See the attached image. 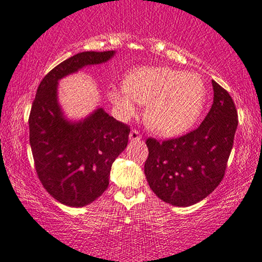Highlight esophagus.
<instances>
[{
	"label": "esophagus",
	"mask_w": 262,
	"mask_h": 262,
	"mask_svg": "<svg viewBox=\"0 0 262 262\" xmlns=\"http://www.w3.org/2000/svg\"><path fill=\"white\" fill-rule=\"evenodd\" d=\"M130 139L131 140H140V139H142V135L139 134L138 130L134 128V130L130 132Z\"/></svg>",
	"instance_id": "obj_1"
}]
</instances>
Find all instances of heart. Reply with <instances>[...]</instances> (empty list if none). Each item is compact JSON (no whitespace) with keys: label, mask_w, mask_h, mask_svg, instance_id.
Segmentation results:
<instances>
[{"label":"heart","mask_w":262,"mask_h":262,"mask_svg":"<svg viewBox=\"0 0 262 262\" xmlns=\"http://www.w3.org/2000/svg\"><path fill=\"white\" fill-rule=\"evenodd\" d=\"M108 97L123 116H131L136 102L146 104L145 120L157 134L171 136L190 127L203 110L206 89L195 72L168 67L139 68L127 75L123 86Z\"/></svg>","instance_id":"1"}]
</instances>
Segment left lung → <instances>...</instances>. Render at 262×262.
<instances>
[{
	"label": "left lung",
	"instance_id": "obj_1",
	"mask_svg": "<svg viewBox=\"0 0 262 262\" xmlns=\"http://www.w3.org/2000/svg\"><path fill=\"white\" fill-rule=\"evenodd\" d=\"M214 98L200 125L177 138L146 139L144 172L158 198L174 206H190L212 193L224 179L238 127L231 95L212 80Z\"/></svg>",
	"mask_w": 262,
	"mask_h": 262
}]
</instances>
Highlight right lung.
Instances as JSON below:
<instances>
[{"instance_id":"right-lung-1","label":"right lung","mask_w":262,"mask_h":262,"mask_svg":"<svg viewBox=\"0 0 262 262\" xmlns=\"http://www.w3.org/2000/svg\"><path fill=\"white\" fill-rule=\"evenodd\" d=\"M114 54L79 52L59 63L41 80L31 105L29 142L36 173L48 193L67 206H85L103 194L112 163L127 145L130 126L103 108L83 122H67L57 103V82Z\"/></svg>"}]
</instances>
